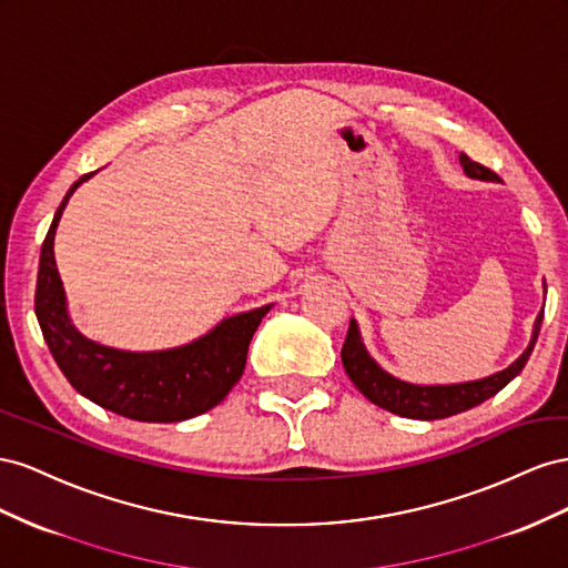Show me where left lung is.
I'll return each mask as SVG.
<instances>
[{
	"label": "left lung",
	"mask_w": 568,
	"mask_h": 568,
	"mask_svg": "<svg viewBox=\"0 0 568 568\" xmlns=\"http://www.w3.org/2000/svg\"><path fill=\"white\" fill-rule=\"evenodd\" d=\"M459 164L464 166V173L468 178H476V181L501 183L495 171L485 169L483 164H478V161H474V159H468L466 154H459ZM540 326H542V312L536 318L530 343L524 349V354L518 356L511 366H507L505 371H497V374H493L488 378L455 383V385H414V383L390 376L387 371H383L374 359H371V354L366 352V347L362 343L359 326H356V321L352 318L345 345H343V366L347 371L349 381L359 387V393L366 399L378 404L381 409H387V412H393L404 418H418V420L447 418V416H455V414L466 412L471 407H478L480 402L497 395L501 387L521 374V368L526 366L532 347H536Z\"/></svg>",
	"instance_id": "8db88e82"
}]
</instances>
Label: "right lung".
Returning a JSON list of instances; mask_svg holds the SVG:
<instances>
[{"instance_id": "1", "label": "right lung", "mask_w": 568, "mask_h": 568, "mask_svg": "<svg viewBox=\"0 0 568 568\" xmlns=\"http://www.w3.org/2000/svg\"><path fill=\"white\" fill-rule=\"evenodd\" d=\"M90 175L85 173L71 185L42 242L36 316L47 347L80 395L119 416L175 424L214 409L240 381L252 335L273 304L223 318L194 343L161 352H123L80 335L67 312L54 262V235L71 194Z\"/></svg>"}]
</instances>
